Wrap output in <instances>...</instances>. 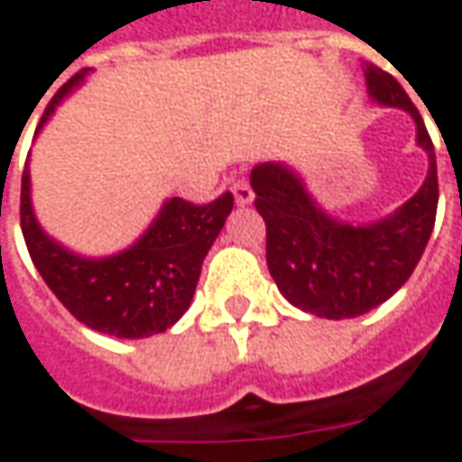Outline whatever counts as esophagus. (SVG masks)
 Masks as SVG:
<instances>
[{
    "instance_id": "obj_1",
    "label": "esophagus",
    "mask_w": 462,
    "mask_h": 462,
    "mask_svg": "<svg viewBox=\"0 0 462 462\" xmlns=\"http://www.w3.org/2000/svg\"><path fill=\"white\" fill-rule=\"evenodd\" d=\"M231 190H234V199H236L238 206H249L251 200H254V190H251L246 178H238L236 183L231 186Z\"/></svg>"
}]
</instances>
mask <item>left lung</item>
Wrapping results in <instances>:
<instances>
[{
  "label": "left lung",
  "instance_id": "left-lung-1",
  "mask_svg": "<svg viewBox=\"0 0 462 462\" xmlns=\"http://www.w3.org/2000/svg\"><path fill=\"white\" fill-rule=\"evenodd\" d=\"M365 79L374 103L410 113L418 145L428 152L425 183L395 213L370 224L339 221L311 199L289 163L269 161L251 171L273 282L289 304L322 319H352L393 297L415 272L438 211L435 148L418 107L377 65H365Z\"/></svg>",
  "mask_w": 462,
  "mask_h": 462
}]
</instances>
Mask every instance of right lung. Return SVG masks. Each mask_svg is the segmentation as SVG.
<instances>
[{"instance_id":"add662e5","label":"right lung","mask_w":462,"mask_h":462,"mask_svg":"<svg viewBox=\"0 0 462 462\" xmlns=\"http://www.w3.org/2000/svg\"><path fill=\"white\" fill-rule=\"evenodd\" d=\"M85 75L88 69L67 79L55 92L37 133ZM231 208V193H224L206 206L168 199L133 246L95 259L79 256L44 234L32 208L30 165L22 173V234L44 284L75 319L95 332L120 339L161 334L186 314L199 284L203 259L221 234Z\"/></svg>"}]
</instances>
